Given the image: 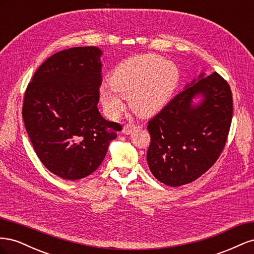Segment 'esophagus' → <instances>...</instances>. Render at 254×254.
I'll return each mask as SVG.
<instances>
[{"mask_svg": "<svg viewBox=\"0 0 254 254\" xmlns=\"http://www.w3.org/2000/svg\"><path fill=\"white\" fill-rule=\"evenodd\" d=\"M133 129H135V126H133V125H126L124 128H123L122 132L124 133V134H126V135H128V134H130V133L132 132Z\"/></svg>", "mask_w": 254, "mask_h": 254, "instance_id": "esophagus-1", "label": "esophagus"}]
</instances>
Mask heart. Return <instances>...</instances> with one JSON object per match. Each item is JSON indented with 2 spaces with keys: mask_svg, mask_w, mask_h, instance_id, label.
Listing matches in <instances>:
<instances>
[{
  "mask_svg": "<svg viewBox=\"0 0 254 254\" xmlns=\"http://www.w3.org/2000/svg\"><path fill=\"white\" fill-rule=\"evenodd\" d=\"M179 83V71L167 59L143 55L121 63L110 75L109 84L99 88V99L111 119L124 108L122 97H129V105L141 117H151L171 101Z\"/></svg>",
  "mask_w": 254,
  "mask_h": 254,
  "instance_id": "1",
  "label": "heart"
}]
</instances>
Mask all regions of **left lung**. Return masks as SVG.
<instances>
[{
  "label": "left lung",
  "mask_w": 254,
  "mask_h": 254,
  "mask_svg": "<svg viewBox=\"0 0 254 254\" xmlns=\"http://www.w3.org/2000/svg\"><path fill=\"white\" fill-rule=\"evenodd\" d=\"M232 113L228 82L216 72L199 74L148 123L151 174L173 188L199 178L224 148Z\"/></svg>",
  "instance_id": "left-lung-1"
}]
</instances>
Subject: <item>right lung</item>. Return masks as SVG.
I'll use <instances>...</instances> for the list:
<instances>
[{
    "mask_svg": "<svg viewBox=\"0 0 254 254\" xmlns=\"http://www.w3.org/2000/svg\"><path fill=\"white\" fill-rule=\"evenodd\" d=\"M103 51L73 48L56 53L36 71L22 117L42 164L64 180H78L102 164L122 126L98 111Z\"/></svg>",
    "mask_w": 254,
    "mask_h": 254,
    "instance_id": "1",
    "label": "right lung"
}]
</instances>
